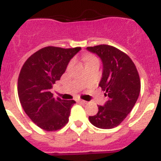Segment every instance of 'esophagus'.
Listing matches in <instances>:
<instances>
[{"mask_svg":"<svg viewBox=\"0 0 161 161\" xmlns=\"http://www.w3.org/2000/svg\"><path fill=\"white\" fill-rule=\"evenodd\" d=\"M78 102H80V103H82V104L87 103V102H86V101H84V100H78Z\"/></svg>","mask_w":161,"mask_h":161,"instance_id":"1","label":"esophagus"}]
</instances>
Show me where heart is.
<instances>
[{
  "mask_svg": "<svg viewBox=\"0 0 161 161\" xmlns=\"http://www.w3.org/2000/svg\"><path fill=\"white\" fill-rule=\"evenodd\" d=\"M85 60H86V63H87V62H89V61L93 60V59H95L96 58H95L94 56H93V55H85Z\"/></svg>",
  "mask_w": 161,
  "mask_h": 161,
  "instance_id": "heart-1",
  "label": "heart"
}]
</instances>
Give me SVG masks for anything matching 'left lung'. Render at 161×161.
Instances as JSON below:
<instances>
[{"mask_svg": "<svg viewBox=\"0 0 161 161\" xmlns=\"http://www.w3.org/2000/svg\"><path fill=\"white\" fill-rule=\"evenodd\" d=\"M87 50L102 59L103 72L99 86L109 97L103 106H98L97 114L89 119L98 128H114L126 119L139 97V72L128 55L114 47L101 44L88 47Z\"/></svg>", "mask_w": 161, "mask_h": 161, "instance_id": "1", "label": "left lung"}]
</instances>
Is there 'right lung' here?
I'll use <instances>...</instances> for the list:
<instances>
[{"label":"right lung","mask_w":161,"mask_h":161,"mask_svg":"<svg viewBox=\"0 0 161 161\" xmlns=\"http://www.w3.org/2000/svg\"><path fill=\"white\" fill-rule=\"evenodd\" d=\"M80 47H46L31 55L22 66L18 80V93L24 111L41 129L55 131L68 122L73 100L55 98L51 93L67 65Z\"/></svg>","instance_id":"right-lung-1"}]
</instances>
